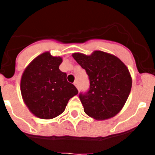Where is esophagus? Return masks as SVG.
<instances>
[{
	"instance_id": "esophagus-1",
	"label": "esophagus",
	"mask_w": 155,
	"mask_h": 155,
	"mask_svg": "<svg viewBox=\"0 0 155 155\" xmlns=\"http://www.w3.org/2000/svg\"><path fill=\"white\" fill-rule=\"evenodd\" d=\"M74 84L75 87H76L77 88H78V87H79V86H78V81H75L74 83Z\"/></svg>"
}]
</instances>
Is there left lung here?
Wrapping results in <instances>:
<instances>
[{
  "instance_id": "1",
  "label": "left lung",
  "mask_w": 155,
  "mask_h": 155,
  "mask_svg": "<svg viewBox=\"0 0 155 155\" xmlns=\"http://www.w3.org/2000/svg\"><path fill=\"white\" fill-rule=\"evenodd\" d=\"M72 57L89 78V91L79 95L84 113L96 120L114 117L124 108L132 87L127 66L116 56L100 50L91 55L74 53Z\"/></svg>"
}]
</instances>
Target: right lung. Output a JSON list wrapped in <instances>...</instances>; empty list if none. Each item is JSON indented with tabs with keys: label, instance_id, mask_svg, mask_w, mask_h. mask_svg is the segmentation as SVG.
<instances>
[{
	"label": "right lung",
	"instance_id": "obj_1",
	"mask_svg": "<svg viewBox=\"0 0 155 155\" xmlns=\"http://www.w3.org/2000/svg\"><path fill=\"white\" fill-rule=\"evenodd\" d=\"M61 57L50 51L41 53L26 67L20 82L21 97L28 110L43 120L55 118L65 110L68 101L78 94L67 74L59 69Z\"/></svg>",
	"mask_w": 155,
	"mask_h": 155
}]
</instances>
